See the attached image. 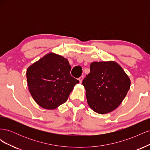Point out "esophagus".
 Returning <instances> with one entry per match:
<instances>
[{
	"mask_svg": "<svg viewBox=\"0 0 150 150\" xmlns=\"http://www.w3.org/2000/svg\"><path fill=\"white\" fill-rule=\"evenodd\" d=\"M83 79H84V77H83V76H81L80 77V78H79V83H82V81H83Z\"/></svg>",
	"mask_w": 150,
	"mask_h": 150,
	"instance_id": "1",
	"label": "esophagus"
}]
</instances>
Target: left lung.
<instances>
[{"mask_svg": "<svg viewBox=\"0 0 150 150\" xmlns=\"http://www.w3.org/2000/svg\"><path fill=\"white\" fill-rule=\"evenodd\" d=\"M88 105L99 114H106L118 107L130 88L131 81L115 61L93 62L83 81Z\"/></svg>", "mask_w": 150, "mask_h": 150, "instance_id": "left-lung-1", "label": "left lung"}]
</instances>
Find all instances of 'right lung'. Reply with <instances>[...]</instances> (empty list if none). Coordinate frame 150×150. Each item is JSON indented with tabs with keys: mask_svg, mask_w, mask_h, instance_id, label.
I'll use <instances>...</instances> for the list:
<instances>
[{
	"mask_svg": "<svg viewBox=\"0 0 150 150\" xmlns=\"http://www.w3.org/2000/svg\"><path fill=\"white\" fill-rule=\"evenodd\" d=\"M66 58L49 52L30 65L26 77L29 91L39 106L54 110L64 103L79 81L70 74Z\"/></svg>",
	"mask_w": 150,
	"mask_h": 150,
	"instance_id": "right-lung-1",
	"label": "right lung"
}]
</instances>
